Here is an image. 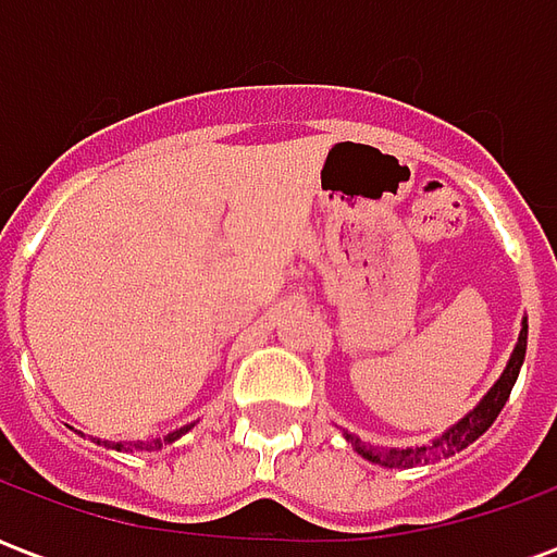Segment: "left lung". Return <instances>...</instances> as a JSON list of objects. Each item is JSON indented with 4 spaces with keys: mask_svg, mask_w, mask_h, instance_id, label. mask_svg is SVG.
<instances>
[{
    "mask_svg": "<svg viewBox=\"0 0 557 557\" xmlns=\"http://www.w3.org/2000/svg\"><path fill=\"white\" fill-rule=\"evenodd\" d=\"M525 346H528V325H522V334H519V343H516L513 355H510V363H507V370L504 375L495 382L490 394L483 397L478 409L471 411L468 418H462L456 423L454 430H447L438 438V442H432L430 447H418V450H379L373 444L361 442V438H355V435H346L351 442V447L363 456V459H370V462H379V466L387 468H414V466H426L432 459H442V456H454L456 450H462L468 444L480 438L483 432L490 430L495 418L502 414L504 403L510 397V391L516 385V375L522 370V361H525Z\"/></svg>",
    "mask_w": 557,
    "mask_h": 557,
    "instance_id": "1",
    "label": "left lung"
}]
</instances>
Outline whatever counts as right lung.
I'll return each mask as SVG.
<instances>
[{"mask_svg": "<svg viewBox=\"0 0 557 557\" xmlns=\"http://www.w3.org/2000/svg\"><path fill=\"white\" fill-rule=\"evenodd\" d=\"M187 430H190V426H184V430L172 432V435H163V438H154V442H113L110 447H115V450H160L163 444L175 442V438H178V435H182V432H187Z\"/></svg>", "mask_w": 557, "mask_h": 557, "instance_id": "obj_1", "label": "right lung"}]
</instances>
